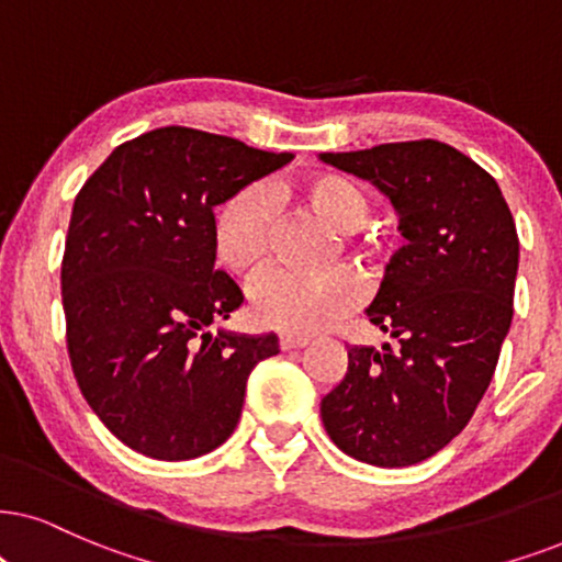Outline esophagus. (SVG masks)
Segmentation results:
<instances>
[{
    "label": "esophagus",
    "mask_w": 562,
    "mask_h": 562,
    "mask_svg": "<svg viewBox=\"0 0 562 562\" xmlns=\"http://www.w3.org/2000/svg\"><path fill=\"white\" fill-rule=\"evenodd\" d=\"M305 345H308V337H301V334H282L280 337L282 350H301Z\"/></svg>",
    "instance_id": "1"
}]
</instances>
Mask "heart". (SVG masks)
Wrapping results in <instances>:
<instances>
[{"label": "heart", "mask_w": 562, "mask_h": 562, "mask_svg": "<svg viewBox=\"0 0 562 562\" xmlns=\"http://www.w3.org/2000/svg\"><path fill=\"white\" fill-rule=\"evenodd\" d=\"M334 233H355L371 215V199L358 181L339 173H318L295 191ZM274 210L259 187L233 194L215 215V248L225 269L238 277H254L267 265L272 248ZM358 282L347 272L295 274L277 269L261 277L251 293V314L272 329L311 334L331 326L358 303Z\"/></svg>", "instance_id": "obj_1"}]
</instances>
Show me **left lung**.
Here are the masks:
<instances>
[{
  "mask_svg": "<svg viewBox=\"0 0 562 562\" xmlns=\"http://www.w3.org/2000/svg\"><path fill=\"white\" fill-rule=\"evenodd\" d=\"M318 160L373 183L407 246L366 314L394 339L347 347L345 379L322 400L329 438L373 467H409L464 430L514 318L518 236L501 187L436 139Z\"/></svg>",
  "mask_w": 562,
  "mask_h": 562,
  "instance_id": "8db88e82",
  "label": "left lung"
}]
</instances>
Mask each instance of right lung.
Listing matches in <instances>:
<instances>
[{
  "instance_id": "1",
  "label": "right lung",
  "mask_w": 562,
  "mask_h": 562,
  "mask_svg": "<svg viewBox=\"0 0 562 562\" xmlns=\"http://www.w3.org/2000/svg\"><path fill=\"white\" fill-rule=\"evenodd\" d=\"M293 160L187 126L124 142L75 199L61 303L75 379L101 423L160 461L236 430L246 381L277 334L228 322L244 293L215 269V207Z\"/></svg>"
}]
</instances>
